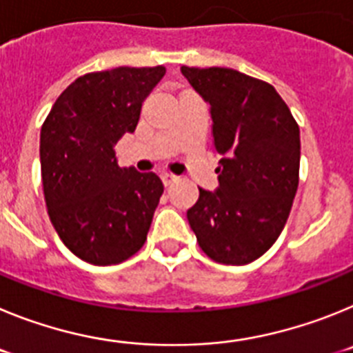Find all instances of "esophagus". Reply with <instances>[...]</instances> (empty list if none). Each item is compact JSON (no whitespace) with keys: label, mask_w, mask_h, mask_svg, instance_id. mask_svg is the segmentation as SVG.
Instances as JSON below:
<instances>
[{"label":"esophagus","mask_w":353,"mask_h":353,"mask_svg":"<svg viewBox=\"0 0 353 353\" xmlns=\"http://www.w3.org/2000/svg\"><path fill=\"white\" fill-rule=\"evenodd\" d=\"M176 179H179L176 174L168 173V171H162V173H161V180H162V183H164V185H171V183H173Z\"/></svg>","instance_id":"1"}]
</instances>
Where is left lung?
<instances>
[{
    "label": "left lung",
    "instance_id": "left-lung-1",
    "mask_svg": "<svg viewBox=\"0 0 353 353\" xmlns=\"http://www.w3.org/2000/svg\"><path fill=\"white\" fill-rule=\"evenodd\" d=\"M210 104L219 187L187 219L208 258L248 265L281 235L299 187L301 132L272 84L224 67L180 68Z\"/></svg>",
    "mask_w": 353,
    "mask_h": 353
}]
</instances>
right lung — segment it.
Returning a JSON list of instances; mask_svg holds the SVG:
<instances>
[{
  "label": "right lung",
  "mask_w": 353,
  "mask_h": 353,
  "mask_svg": "<svg viewBox=\"0 0 353 353\" xmlns=\"http://www.w3.org/2000/svg\"><path fill=\"white\" fill-rule=\"evenodd\" d=\"M166 68L118 67L77 77L40 130L49 219L61 242L92 265H117L145 244L164 185L155 173L120 168L114 145L134 132Z\"/></svg>",
  "instance_id": "add662e5"
}]
</instances>
